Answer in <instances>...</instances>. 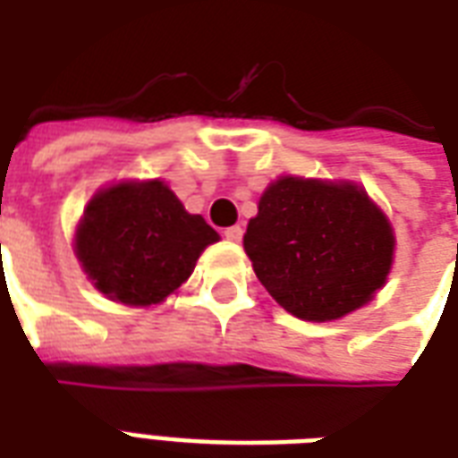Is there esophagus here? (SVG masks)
Segmentation results:
<instances>
[{
    "label": "esophagus",
    "instance_id": "1",
    "mask_svg": "<svg viewBox=\"0 0 458 458\" xmlns=\"http://www.w3.org/2000/svg\"><path fill=\"white\" fill-rule=\"evenodd\" d=\"M242 225H230V228H225V240H230V242H240L242 240Z\"/></svg>",
    "mask_w": 458,
    "mask_h": 458
}]
</instances>
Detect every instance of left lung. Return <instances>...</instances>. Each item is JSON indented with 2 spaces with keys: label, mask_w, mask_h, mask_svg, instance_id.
Returning <instances> with one entry per match:
<instances>
[{
  "label": "left lung",
  "mask_w": 458,
  "mask_h": 458,
  "mask_svg": "<svg viewBox=\"0 0 458 458\" xmlns=\"http://www.w3.org/2000/svg\"><path fill=\"white\" fill-rule=\"evenodd\" d=\"M394 230L369 192L349 180L280 175L250 218L244 251L287 313L326 323L369 304L387 283Z\"/></svg>",
  "instance_id": "1"
}]
</instances>
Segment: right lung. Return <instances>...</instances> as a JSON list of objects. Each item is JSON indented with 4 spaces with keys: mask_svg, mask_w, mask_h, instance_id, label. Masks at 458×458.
I'll list each match as a JSON object with an SVG mask.
<instances>
[{
    "mask_svg": "<svg viewBox=\"0 0 458 458\" xmlns=\"http://www.w3.org/2000/svg\"><path fill=\"white\" fill-rule=\"evenodd\" d=\"M221 237L161 178L121 180L88 201L73 251L95 290L125 306L161 304Z\"/></svg>",
    "mask_w": 458,
    "mask_h": 458,
    "instance_id": "add662e5",
    "label": "right lung"
}]
</instances>
